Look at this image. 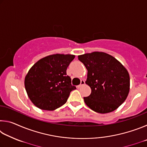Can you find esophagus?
Segmentation results:
<instances>
[{
    "label": "esophagus",
    "instance_id": "34e87169",
    "mask_svg": "<svg viewBox=\"0 0 147 147\" xmlns=\"http://www.w3.org/2000/svg\"><path fill=\"white\" fill-rule=\"evenodd\" d=\"M85 85V81L84 80H81V83H80V84L79 86H78V88H81L82 86H84Z\"/></svg>",
    "mask_w": 147,
    "mask_h": 147
}]
</instances>
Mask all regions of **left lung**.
Returning a JSON list of instances; mask_svg holds the SVG:
<instances>
[{"label": "left lung", "instance_id": "left-lung-1", "mask_svg": "<svg viewBox=\"0 0 147 147\" xmlns=\"http://www.w3.org/2000/svg\"><path fill=\"white\" fill-rule=\"evenodd\" d=\"M88 70L86 84L91 94L84 97L87 106L99 113L112 112L127 98L130 75L120 61L103 52H93L78 56Z\"/></svg>", "mask_w": 147, "mask_h": 147}]
</instances>
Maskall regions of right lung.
Here are the masks:
<instances>
[{
    "instance_id": "obj_1",
    "label": "right lung",
    "mask_w": 147,
    "mask_h": 147,
    "mask_svg": "<svg viewBox=\"0 0 147 147\" xmlns=\"http://www.w3.org/2000/svg\"><path fill=\"white\" fill-rule=\"evenodd\" d=\"M73 54H55L41 58L30 69L24 78L29 98L38 108L53 111L66 103L76 88L67 75Z\"/></svg>"
}]
</instances>
